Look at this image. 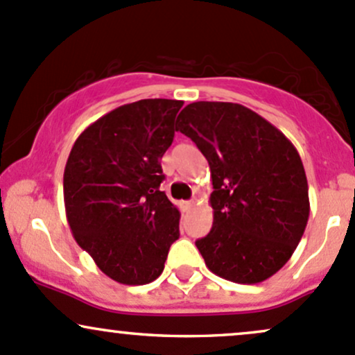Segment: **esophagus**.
Here are the masks:
<instances>
[{"mask_svg": "<svg viewBox=\"0 0 355 355\" xmlns=\"http://www.w3.org/2000/svg\"><path fill=\"white\" fill-rule=\"evenodd\" d=\"M187 205H189V207H196V205H198V198H192L190 202H187Z\"/></svg>", "mask_w": 355, "mask_h": 355, "instance_id": "1", "label": "esophagus"}]
</instances>
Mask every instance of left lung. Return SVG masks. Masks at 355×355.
I'll return each instance as SVG.
<instances>
[{"label": "left lung", "mask_w": 355, "mask_h": 355, "mask_svg": "<svg viewBox=\"0 0 355 355\" xmlns=\"http://www.w3.org/2000/svg\"><path fill=\"white\" fill-rule=\"evenodd\" d=\"M177 131L210 166L214 222L196 241L207 268L241 285L271 278L295 252L310 216L297 148L270 121L234 103L189 104Z\"/></svg>", "instance_id": "1"}]
</instances>
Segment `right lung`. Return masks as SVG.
I'll return each instance as SVG.
<instances>
[{"label": "right lung", "mask_w": 355, "mask_h": 355, "mask_svg": "<svg viewBox=\"0 0 355 355\" xmlns=\"http://www.w3.org/2000/svg\"><path fill=\"white\" fill-rule=\"evenodd\" d=\"M182 101L141 99L80 133L64 171L65 214L101 271L121 285H146L165 268L180 212L159 190L162 159Z\"/></svg>", "instance_id": "1"}]
</instances>
